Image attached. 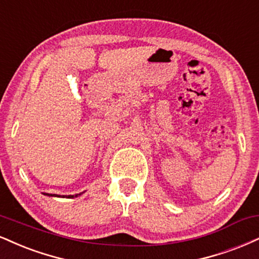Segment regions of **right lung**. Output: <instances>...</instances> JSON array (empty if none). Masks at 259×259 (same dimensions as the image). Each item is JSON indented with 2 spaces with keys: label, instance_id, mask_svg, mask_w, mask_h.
Wrapping results in <instances>:
<instances>
[{
  "label": "right lung",
  "instance_id": "obj_1",
  "mask_svg": "<svg viewBox=\"0 0 259 259\" xmlns=\"http://www.w3.org/2000/svg\"><path fill=\"white\" fill-rule=\"evenodd\" d=\"M46 195H51V194H47V193H46ZM53 195H57V194H53ZM78 195H80V194H76V195H68L67 198H74V197H78ZM57 197H58V195H57ZM59 197H60V195H59ZM62 197H64V195H62ZM64 198H65V197H64Z\"/></svg>",
  "mask_w": 259,
  "mask_h": 259
}]
</instances>
